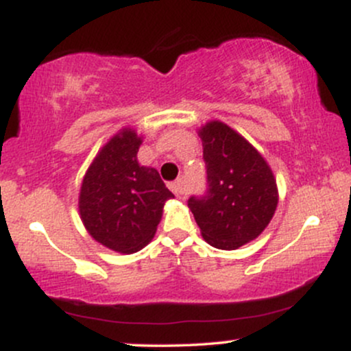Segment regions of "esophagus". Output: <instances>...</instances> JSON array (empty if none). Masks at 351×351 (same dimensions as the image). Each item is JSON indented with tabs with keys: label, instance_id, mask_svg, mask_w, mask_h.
I'll use <instances>...</instances> for the list:
<instances>
[{
	"label": "esophagus",
	"instance_id": "obj_1",
	"mask_svg": "<svg viewBox=\"0 0 351 351\" xmlns=\"http://www.w3.org/2000/svg\"><path fill=\"white\" fill-rule=\"evenodd\" d=\"M170 189H171L173 193H175L176 196L184 195V183H183V180L173 181V183H170Z\"/></svg>",
	"mask_w": 351,
	"mask_h": 351
}]
</instances>
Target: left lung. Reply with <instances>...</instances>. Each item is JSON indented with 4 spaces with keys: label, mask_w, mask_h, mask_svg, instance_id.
<instances>
[{
    "label": "left lung",
    "mask_w": 351,
    "mask_h": 351,
    "mask_svg": "<svg viewBox=\"0 0 351 351\" xmlns=\"http://www.w3.org/2000/svg\"><path fill=\"white\" fill-rule=\"evenodd\" d=\"M206 162L208 195L188 206L213 247L232 251L251 243L271 223L279 191L264 156L243 135L219 120L198 130Z\"/></svg>",
    "instance_id": "8db88e82"
}]
</instances>
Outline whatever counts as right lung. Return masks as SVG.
Returning <instances> with one entry per match:
<instances>
[{
    "label": "right lung",
    "instance_id": "add662e5",
    "mask_svg": "<svg viewBox=\"0 0 351 351\" xmlns=\"http://www.w3.org/2000/svg\"><path fill=\"white\" fill-rule=\"evenodd\" d=\"M142 142L134 128H122L100 148L80 184L79 215L87 232L120 254L150 243L165 203L175 198L158 171L136 160Z\"/></svg>",
    "mask_w": 351,
    "mask_h": 351
}]
</instances>
